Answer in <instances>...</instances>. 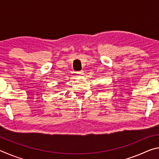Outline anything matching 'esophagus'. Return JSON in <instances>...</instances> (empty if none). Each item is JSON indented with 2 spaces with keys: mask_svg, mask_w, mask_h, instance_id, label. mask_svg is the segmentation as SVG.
<instances>
[{
  "mask_svg": "<svg viewBox=\"0 0 159 159\" xmlns=\"http://www.w3.org/2000/svg\"><path fill=\"white\" fill-rule=\"evenodd\" d=\"M78 75H83V71H80L77 72Z\"/></svg>",
  "mask_w": 159,
  "mask_h": 159,
  "instance_id": "obj_1",
  "label": "esophagus"
}]
</instances>
